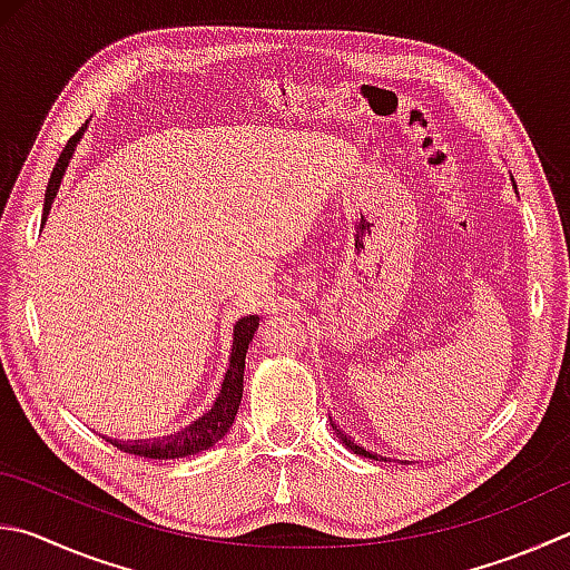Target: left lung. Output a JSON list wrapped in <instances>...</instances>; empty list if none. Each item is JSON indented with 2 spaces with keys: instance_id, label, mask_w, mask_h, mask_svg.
<instances>
[{
  "instance_id": "obj_1",
  "label": "left lung",
  "mask_w": 570,
  "mask_h": 570,
  "mask_svg": "<svg viewBox=\"0 0 570 570\" xmlns=\"http://www.w3.org/2000/svg\"><path fill=\"white\" fill-rule=\"evenodd\" d=\"M331 429H334V431H336V436H338V441H341V443H344V446H346L348 451H354V453H356V456H364V459H374V461H386V459H381V456H376V453H371V451H366L364 446H358V443H354V441H351V436H346V433H344V431H341V429L336 426V423H334V421H331ZM401 463H406V461H401Z\"/></svg>"
}]
</instances>
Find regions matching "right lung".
<instances>
[{
    "label": "right lung",
    "mask_w": 570,
    "mask_h": 570,
    "mask_svg": "<svg viewBox=\"0 0 570 570\" xmlns=\"http://www.w3.org/2000/svg\"><path fill=\"white\" fill-rule=\"evenodd\" d=\"M87 124L81 127L75 137L67 141V147L61 149L57 167L51 171L49 184H47V194H45V212H41V224L47 222V216L51 212V202L59 191V184L65 179V171L69 167L71 154H75L77 144L85 134ZM258 328V316H244L234 324V341H232V356H229V366H226V374L222 381V389L216 393V401L212 403V409L191 421L189 426H184L177 433H169V436L161 439H141V441H119V439H107L111 446H117L124 453H134V456H144V459H184V456H194V453L212 449L216 441H222L226 436V431L232 429V423L236 419V411H239L242 403V393H244V364H246V348H249L254 331Z\"/></svg>",
    "instance_id": "obj_1"
}]
</instances>
